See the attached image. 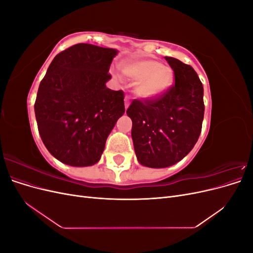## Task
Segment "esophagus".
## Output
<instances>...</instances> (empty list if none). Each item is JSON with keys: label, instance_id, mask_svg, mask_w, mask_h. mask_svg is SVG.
Instances as JSON below:
<instances>
[{"label": "esophagus", "instance_id": "1", "mask_svg": "<svg viewBox=\"0 0 253 253\" xmlns=\"http://www.w3.org/2000/svg\"><path fill=\"white\" fill-rule=\"evenodd\" d=\"M128 105H129V98L127 96H126L125 97V108L127 109Z\"/></svg>", "mask_w": 253, "mask_h": 253}]
</instances>
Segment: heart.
I'll list each match as a JSON object with an SVG mask.
<instances>
[{"label": "heart", "instance_id": "heart-1", "mask_svg": "<svg viewBox=\"0 0 253 253\" xmlns=\"http://www.w3.org/2000/svg\"><path fill=\"white\" fill-rule=\"evenodd\" d=\"M121 72L126 79L135 83V93L144 100L157 98L170 86L173 73L169 66L152 59L126 60Z\"/></svg>", "mask_w": 253, "mask_h": 253}]
</instances>
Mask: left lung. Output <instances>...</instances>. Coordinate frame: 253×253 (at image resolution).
I'll return each instance as SVG.
<instances>
[{
	"mask_svg": "<svg viewBox=\"0 0 253 253\" xmlns=\"http://www.w3.org/2000/svg\"><path fill=\"white\" fill-rule=\"evenodd\" d=\"M175 84L151 100H134L126 110L132 119V139L139 164L167 168L193 149L202 132L204 87L192 66L166 57Z\"/></svg>",
	"mask_w": 253,
	"mask_h": 253,
	"instance_id": "1",
	"label": "left lung"
}]
</instances>
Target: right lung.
<instances>
[{"mask_svg":"<svg viewBox=\"0 0 253 253\" xmlns=\"http://www.w3.org/2000/svg\"><path fill=\"white\" fill-rule=\"evenodd\" d=\"M118 50L80 43L53 58L41 81L35 114L50 154L73 167L100 159L105 141L125 114V94L106 87Z\"/></svg>","mask_w":253,"mask_h":253,"instance_id":"right-lung-1","label":"right lung"}]
</instances>
